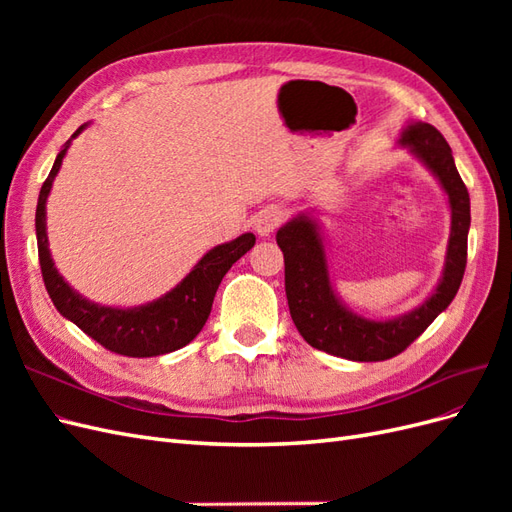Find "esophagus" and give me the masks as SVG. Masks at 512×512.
<instances>
[{
    "instance_id": "34e87169",
    "label": "esophagus",
    "mask_w": 512,
    "mask_h": 512,
    "mask_svg": "<svg viewBox=\"0 0 512 512\" xmlns=\"http://www.w3.org/2000/svg\"><path fill=\"white\" fill-rule=\"evenodd\" d=\"M284 222V209L277 205H267L265 209H260L254 218V230L260 237H267L271 232Z\"/></svg>"
}]
</instances>
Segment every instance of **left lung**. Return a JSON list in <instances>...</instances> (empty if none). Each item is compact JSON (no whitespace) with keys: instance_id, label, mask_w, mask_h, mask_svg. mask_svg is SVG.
I'll return each mask as SVG.
<instances>
[{"instance_id":"1","label":"left lung","mask_w":512,"mask_h":512,"mask_svg":"<svg viewBox=\"0 0 512 512\" xmlns=\"http://www.w3.org/2000/svg\"><path fill=\"white\" fill-rule=\"evenodd\" d=\"M399 143L438 177L451 205V239L444 273L436 292L423 305L393 320L356 316L337 299L331 286L318 224L301 213L275 235L284 252L286 299L294 327L312 348L350 361H386L404 352L451 305L466 271L470 194L457 173L451 147L431 123L423 121L410 123Z\"/></svg>"}]
</instances>
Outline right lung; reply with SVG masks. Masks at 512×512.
I'll return each instance as SVG.
<instances>
[{
  "label": "right lung",
  "instance_id": "1",
  "mask_svg": "<svg viewBox=\"0 0 512 512\" xmlns=\"http://www.w3.org/2000/svg\"><path fill=\"white\" fill-rule=\"evenodd\" d=\"M83 130L85 126L76 130L72 138ZM68 147L70 141L57 153L51 173L42 183L36 207V239L42 280L57 312L115 354L143 359V356H160L188 346L205 327L222 277L245 252L252 250L256 237L252 232H245L235 241L213 247L183 277V282L158 301L130 309L91 303L79 292H74L59 275L49 252V237H46V198H49L53 179L59 173Z\"/></svg>",
  "mask_w": 512,
  "mask_h": 512
}]
</instances>
